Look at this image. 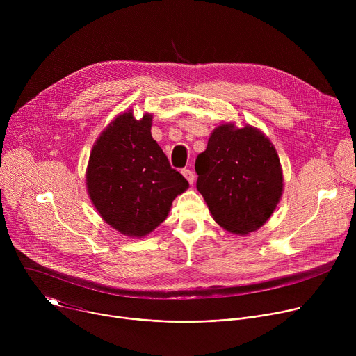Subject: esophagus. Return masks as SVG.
<instances>
[{
	"label": "esophagus",
	"instance_id": "1",
	"mask_svg": "<svg viewBox=\"0 0 356 356\" xmlns=\"http://www.w3.org/2000/svg\"><path fill=\"white\" fill-rule=\"evenodd\" d=\"M181 175L187 179V181H188L190 184H193V181H194V173H193V170H190V169H183V170H181Z\"/></svg>",
	"mask_w": 356,
	"mask_h": 356
}]
</instances>
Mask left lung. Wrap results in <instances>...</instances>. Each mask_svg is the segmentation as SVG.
Segmentation results:
<instances>
[{"mask_svg":"<svg viewBox=\"0 0 356 356\" xmlns=\"http://www.w3.org/2000/svg\"><path fill=\"white\" fill-rule=\"evenodd\" d=\"M197 190L224 229L249 234L275 211L283 193L276 149L258 129L225 124L214 129L195 159Z\"/></svg>","mask_w":356,"mask_h":356,"instance_id":"8db88e82","label":"left lung"}]
</instances>
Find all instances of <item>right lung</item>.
Masks as SVG:
<instances>
[{
	"mask_svg": "<svg viewBox=\"0 0 356 356\" xmlns=\"http://www.w3.org/2000/svg\"><path fill=\"white\" fill-rule=\"evenodd\" d=\"M152 115L124 113L99 135L90 154L87 188L94 207L113 228L145 236L163 222L188 181L170 166L150 134Z\"/></svg>",
	"mask_w": 356,
	"mask_h": 356,
	"instance_id": "1",
	"label": "right lung"
}]
</instances>
